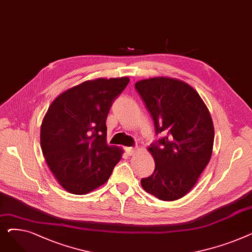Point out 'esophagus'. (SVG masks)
<instances>
[{
    "label": "esophagus",
    "instance_id": "34e87169",
    "mask_svg": "<svg viewBox=\"0 0 252 252\" xmlns=\"http://www.w3.org/2000/svg\"><path fill=\"white\" fill-rule=\"evenodd\" d=\"M126 153L128 156H133L136 153V149L134 147H127V148H126Z\"/></svg>",
    "mask_w": 252,
    "mask_h": 252
}]
</instances>
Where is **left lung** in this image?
Segmentation results:
<instances>
[{
  "label": "left lung",
  "instance_id": "1",
  "mask_svg": "<svg viewBox=\"0 0 252 252\" xmlns=\"http://www.w3.org/2000/svg\"><path fill=\"white\" fill-rule=\"evenodd\" d=\"M135 88L153 118L155 135H163L148 149L155 168L141 180L142 187L160 200L180 199L209 162L215 139L213 119L199 94L179 79H143Z\"/></svg>",
  "mask_w": 252,
  "mask_h": 252
}]
</instances>
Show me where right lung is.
I'll return each instance as SVG.
<instances>
[{"label": "right lung", "instance_id": "obj_1", "mask_svg": "<svg viewBox=\"0 0 252 252\" xmlns=\"http://www.w3.org/2000/svg\"><path fill=\"white\" fill-rule=\"evenodd\" d=\"M128 77L97 78L59 95L41 126L46 162L70 193H89L106 183L123 151L106 143V119Z\"/></svg>", "mask_w": 252, "mask_h": 252}]
</instances>
